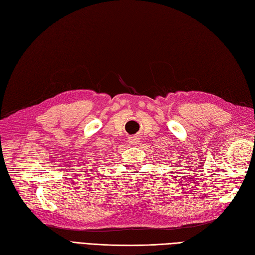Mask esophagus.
Segmentation results:
<instances>
[{"instance_id":"obj_1","label":"esophagus","mask_w":255,"mask_h":255,"mask_svg":"<svg viewBox=\"0 0 255 255\" xmlns=\"http://www.w3.org/2000/svg\"><path fill=\"white\" fill-rule=\"evenodd\" d=\"M129 142H130V144H132V145H136V144H138V143H139L140 141H139V138H138V136H130Z\"/></svg>"}]
</instances>
